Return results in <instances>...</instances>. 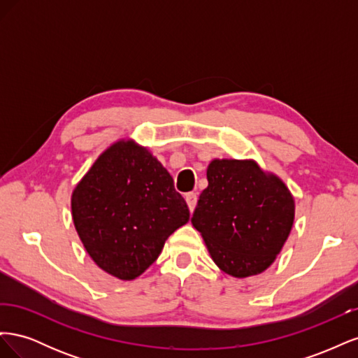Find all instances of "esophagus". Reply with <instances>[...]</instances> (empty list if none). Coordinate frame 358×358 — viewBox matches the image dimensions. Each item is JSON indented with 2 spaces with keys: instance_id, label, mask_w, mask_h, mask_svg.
I'll return each mask as SVG.
<instances>
[{
  "instance_id": "obj_1",
  "label": "esophagus",
  "mask_w": 358,
  "mask_h": 358,
  "mask_svg": "<svg viewBox=\"0 0 358 358\" xmlns=\"http://www.w3.org/2000/svg\"><path fill=\"white\" fill-rule=\"evenodd\" d=\"M185 200H187V204H188V208H189V210H191V212H192L194 209H196L197 200H199V197H197V194H196V192H188L187 196H185Z\"/></svg>"
}]
</instances>
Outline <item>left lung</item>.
Instances as JSON below:
<instances>
[{
	"mask_svg": "<svg viewBox=\"0 0 358 358\" xmlns=\"http://www.w3.org/2000/svg\"><path fill=\"white\" fill-rule=\"evenodd\" d=\"M206 175L191 222L215 264L234 278L264 272L294 224L289 189L254 159H212Z\"/></svg>",
	"mask_w": 358,
	"mask_h": 358,
	"instance_id": "left-lung-1",
	"label": "left lung"
}]
</instances>
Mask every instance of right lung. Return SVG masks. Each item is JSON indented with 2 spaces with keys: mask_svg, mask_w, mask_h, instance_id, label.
<instances>
[{
  "mask_svg": "<svg viewBox=\"0 0 358 358\" xmlns=\"http://www.w3.org/2000/svg\"><path fill=\"white\" fill-rule=\"evenodd\" d=\"M73 222L86 252L106 273L133 280L189 220L170 173L134 140H117L71 194Z\"/></svg>",
  "mask_w": 358,
  "mask_h": 358,
  "instance_id": "obj_1",
  "label": "right lung"
}]
</instances>
